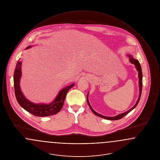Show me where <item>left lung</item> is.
<instances>
[{
  "label": "left lung",
  "mask_w": 160,
  "mask_h": 160,
  "mask_svg": "<svg viewBox=\"0 0 160 160\" xmlns=\"http://www.w3.org/2000/svg\"><path fill=\"white\" fill-rule=\"evenodd\" d=\"M128 56L129 57V62L132 63V64H134V65L136 66V68L137 69V71H138V83H139V90H140V93H139V97H138V98L137 99V102L136 103V104L132 107L131 108H130L129 110L127 111L126 112H124L123 113H121V114H118L116 116H113V117H108V116H103V115H101V114H99L98 113H97L95 111H94L93 110V108H92L91 106L89 104V100H88V95H87V102H88V104L89 105V107L91 108V109L92 112L98 116H99L100 118H104V119H106L107 120H111V121H116V120H119L120 119L122 118L123 117H124L125 115L129 113V112L131 111H132L137 106L140 99V97H141V95H142V77H143V74H142V68H141V65L139 63V62L137 59H135L134 58H132V56L128 54Z\"/></svg>",
  "instance_id": "8db88e82"
}]
</instances>
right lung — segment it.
I'll use <instances>...</instances> for the list:
<instances>
[{
  "label": "right lung",
  "instance_id": "right-lung-1",
  "mask_svg": "<svg viewBox=\"0 0 160 160\" xmlns=\"http://www.w3.org/2000/svg\"><path fill=\"white\" fill-rule=\"evenodd\" d=\"M31 47L32 46H28L26 48H29ZM22 62L19 59L17 63L14 74L15 97L20 106L29 113L39 117L49 116L58 113L63 106L67 92L74 86V84H72L62 89L55 99L49 104L33 103L24 97L20 89V80L22 76Z\"/></svg>",
  "mask_w": 160,
  "mask_h": 160
}]
</instances>
